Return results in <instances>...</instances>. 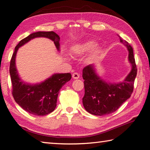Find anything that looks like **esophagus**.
Returning <instances> with one entry per match:
<instances>
[{
    "mask_svg": "<svg viewBox=\"0 0 150 150\" xmlns=\"http://www.w3.org/2000/svg\"><path fill=\"white\" fill-rule=\"evenodd\" d=\"M79 77H80V75H79V73H73V75H72V77L74 79H79Z\"/></svg>",
    "mask_w": 150,
    "mask_h": 150,
    "instance_id": "obj_1",
    "label": "esophagus"
}]
</instances>
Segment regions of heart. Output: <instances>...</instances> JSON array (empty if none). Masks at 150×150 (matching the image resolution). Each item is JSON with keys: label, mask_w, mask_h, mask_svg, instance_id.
<instances>
[{"label": "heart", "mask_w": 150, "mask_h": 150, "mask_svg": "<svg viewBox=\"0 0 150 150\" xmlns=\"http://www.w3.org/2000/svg\"><path fill=\"white\" fill-rule=\"evenodd\" d=\"M96 42L92 40H87L75 44L72 47V51L76 55H83V54L91 52V57H96L101 53V49L96 46Z\"/></svg>", "instance_id": "b5f03b06"}]
</instances>
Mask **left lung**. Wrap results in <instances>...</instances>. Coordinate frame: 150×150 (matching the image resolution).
I'll return each mask as SVG.
<instances>
[{
  "label": "left lung",
  "mask_w": 150,
  "mask_h": 150,
  "mask_svg": "<svg viewBox=\"0 0 150 150\" xmlns=\"http://www.w3.org/2000/svg\"><path fill=\"white\" fill-rule=\"evenodd\" d=\"M120 42L127 47L128 61L132 69L122 81L110 83L99 76L94 65H89L83 69L85 96L83 105L87 112L95 115H108L115 111L131 97L137 75L134 51L131 45L120 36Z\"/></svg>",
  "instance_id": "obj_1"
}]
</instances>
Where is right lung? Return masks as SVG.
<instances>
[{"label":"right lung","mask_w":150,"mask_h":150,"mask_svg":"<svg viewBox=\"0 0 150 150\" xmlns=\"http://www.w3.org/2000/svg\"><path fill=\"white\" fill-rule=\"evenodd\" d=\"M45 37L54 42L60 51V37L53 31L33 33L21 40L16 45L10 63V75L13 85V96L16 103L28 113L45 115L54 110L59 90L71 79V73H54L44 81L31 84L21 79L16 67V56L18 49L35 38Z\"/></svg>","instance_id":"add662e5"}]
</instances>
